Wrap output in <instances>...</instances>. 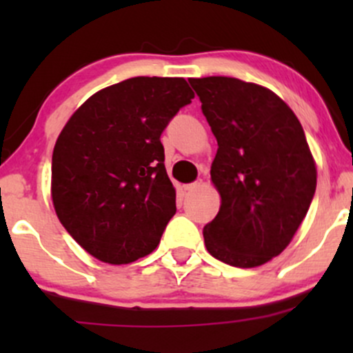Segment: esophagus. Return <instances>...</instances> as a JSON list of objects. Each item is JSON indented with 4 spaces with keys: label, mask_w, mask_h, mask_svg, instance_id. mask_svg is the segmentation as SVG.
I'll return each mask as SVG.
<instances>
[{
    "label": "esophagus",
    "mask_w": 353,
    "mask_h": 353,
    "mask_svg": "<svg viewBox=\"0 0 353 353\" xmlns=\"http://www.w3.org/2000/svg\"><path fill=\"white\" fill-rule=\"evenodd\" d=\"M202 185V181H196V182H190V184H185L184 185V190H196V189H199Z\"/></svg>",
    "instance_id": "obj_1"
}]
</instances>
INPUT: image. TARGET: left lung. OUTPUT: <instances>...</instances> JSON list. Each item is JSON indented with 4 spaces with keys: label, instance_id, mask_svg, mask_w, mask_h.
<instances>
[{
    "label": "left lung",
    "instance_id": "8db88e82",
    "mask_svg": "<svg viewBox=\"0 0 353 353\" xmlns=\"http://www.w3.org/2000/svg\"><path fill=\"white\" fill-rule=\"evenodd\" d=\"M189 83L219 145L210 179L222 204L204 228L205 247L224 264H265L290 244L317 188L302 125L257 84L225 76Z\"/></svg>",
    "mask_w": 353,
    "mask_h": 353
}]
</instances>
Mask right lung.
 Instances as JSON below:
<instances>
[{
    "instance_id": "add662e5",
    "label": "right lung",
    "mask_w": 353,
    "mask_h": 353,
    "mask_svg": "<svg viewBox=\"0 0 353 353\" xmlns=\"http://www.w3.org/2000/svg\"><path fill=\"white\" fill-rule=\"evenodd\" d=\"M194 98L184 78L125 79L92 94L56 141L51 196L64 229L108 264L151 254L176 214L161 134Z\"/></svg>"
}]
</instances>
